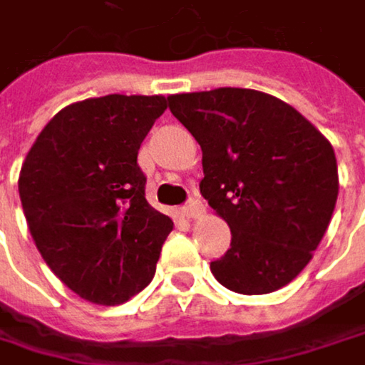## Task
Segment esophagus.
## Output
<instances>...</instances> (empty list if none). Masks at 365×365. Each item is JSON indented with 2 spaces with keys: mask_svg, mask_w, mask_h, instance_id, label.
<instances>
[{
  "mask_svg": "<svg viewBox=\"0 0 365 365\" xmlns=\"http://www.w3.org/2000/svg\"><path fill=\"white\" fill-rule=\"evenodd\" d=\"M183 211H185L187 217H200V215L205 213V205H202V200H200L198 196H192V198L185 202Z\"/></svg>",
  "mask_w": 365,
  "mask_h": 365,
  "instance_id": "1",
  "label": "esophagus"
}]
</instances>
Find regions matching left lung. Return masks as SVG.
<instances>
[{
    "label": "left lung",
    "instance_id": "left-lung-1",
    "mask_svg": "<svg viewBox=\"0 0 365 365\" xmlns=\"http://www.w3.org/2000/svg\"><path fill=\"white\" fill-rule=\"evenodd\" d=\"M167 101L202 150L200 194L232 232L213 277L247 296L281 289L328 230L338 198L331 143L300 111L252 88Z\"/></svg>",
    "mask_w": 365,
    "mask_h": 365
}]
</instances>
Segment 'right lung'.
<instances>
[{
  "label": "right lung",
  "mask_w": 365,
  "mask_h": 365,
  "mask_svg": "<svg viewBox=\"0 0 365 365\" xmlns=\"http://www.w3.org/2000/svg\"><path fill=\"white\" fill-rule=\"evenodd\" d=\"M167 110L160 95H108L61 110L19 178L36 247L80 298L115 307L154 277L169 215L145 200L141 141Z\"/></svg>",
  "instance_id": "add662e5"
}]
</instances>
